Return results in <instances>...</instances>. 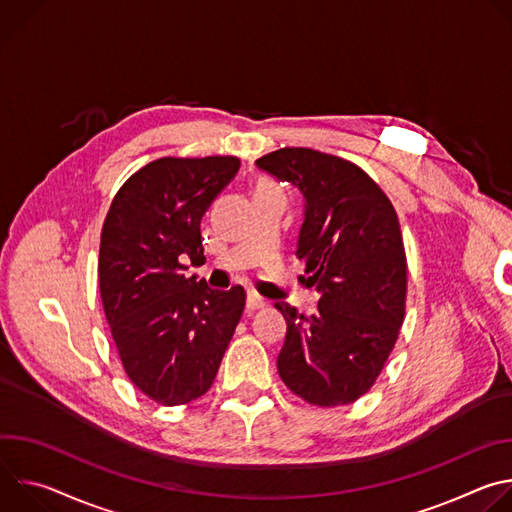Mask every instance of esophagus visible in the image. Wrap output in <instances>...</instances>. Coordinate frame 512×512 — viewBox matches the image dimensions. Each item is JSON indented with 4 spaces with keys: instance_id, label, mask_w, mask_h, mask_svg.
<instances>
[{
    "instance_id": "esophagus-1",
    "label": "esophagus",
    "mask_w": 512,
    "mask_h": 512,
    "mask_svg": "<svg viewBox=\"0 0 512 512\" xmlns=\"http://www.w3.org/2000/svg\"><path fill=\"white\" fill-rule=\"evenodd\" d=\"M265 306H267V302L261 296H257L255 291H249V294H247V310L255 312V310H263Z\"/></svg>"
}]
</instances>
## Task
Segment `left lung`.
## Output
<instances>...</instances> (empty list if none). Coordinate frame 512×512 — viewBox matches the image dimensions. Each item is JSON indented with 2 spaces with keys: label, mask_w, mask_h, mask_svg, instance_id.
<instances>
[{
  "label": "left lung",
  "mask_w": 512,
  "mask_h": 512,
  "mask_svg": "<svg viewBox=\"0 0 512 512\" xmlns=\"http://www.w3.org/2000/svg\"><path fill=\"white\" fill-rule=\"evenodd\" d=\"M255 164L304 194L296 257L320 291L312 316L275 304L287 322L279 377L312 405L354 403L375 385L405 320L407 259L397 212L348 160L281 148Z\"/></svg>",
  "instance_id": "8db88e82"
}]
</instances>
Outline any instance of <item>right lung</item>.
Listing matches in <instances>:
<instances>
[{
  "label": "right lung",
  "mask_w": 512,
  "mask_h": 512,
  "mask_svg": "<svg viewBox=\"0 0 512 512\" xmlns=\"http://www.w3.org/2000/svg\"><path fill=\"white\" fill-rule=\"evenodd\" d=\"M239 158H160L115 194L101 231L99 289L129 381L160 405L202 397L245 308V289L188 277L202 265L200 221Z\"/></svg>",
  "instance_id": "add662e5"
}]
</instances>
